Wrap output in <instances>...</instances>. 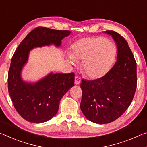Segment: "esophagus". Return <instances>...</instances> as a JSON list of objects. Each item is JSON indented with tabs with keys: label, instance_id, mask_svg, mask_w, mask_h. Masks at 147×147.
Wrapping results in <instances>:
<instances>
[{
	"label": "esophagus",
	"instance_id": "34e87169",
	"mask_svg": "<svg viewBox=\"0 0 147 147\" xmlns=\"http://www.w3.org/2000/svg\"><path fill=\"white\" fill-rule=\"evenodd\" d=\"M80 82H81L80 78L78 77V76H75V77H74V84H75L76 85H78L80 83Z\"/></svg>",
	"mask_w": 147,
	"mask_h": 147
}]
</instances>
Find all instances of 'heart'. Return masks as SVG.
I'll return each instance as SVG.
<instances>
[{
    "mask_svg": "<svg viewBox=\"0 0 147 147\" xmlns=\"http://www.w3.org/2000/svg\"><path fill=\"white\" fill-rule=\"evenodd\" d=\"M116 53L115 46L104 37H88L74 43L71 53L65 55V60L73 66L76 65V61L83 60V73L90 78L97 79L109 71Z\"/></svg>",
    "mask_w": 147,
    "mask_h": 147,
    "instance_id": "b5f03b06",
    "label": "heart"
}]
</instances>
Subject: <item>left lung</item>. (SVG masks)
<instances>
[{
	"label": "left lung",
	"instance_id": "obj_1",
	"mask_svg": "<svg viewBox=\"0 0 147 147\" xmlns=\"http://www.w3.org/2000/svg\"><path fill=\"white\" fill-rule=\"evenodd\" d=\"M117 46V60L109 72L94 80L82 79L80 109L91 122L111 123L124 114L134 99L137 87V64L124 37L113 31L104 32Z\"/></svg>",
	"mask_w": 147,
	"mask_h": 147
}]
</instances>
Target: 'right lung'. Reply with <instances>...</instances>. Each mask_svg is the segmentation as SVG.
<instances>
[{"instance_id":"obj_1","label":"right lung","mask_w":147,"mask_h":147,"mask_svg":"<svg viewBox=\"0 0 147 147\" xmlns=\"http://www.w3.org/2000/svg\"><path fill=\"white\" fill-rule=\"evenodd\" d=\"M71 33L69 31L36 27L16 50L8 71V92L16 110L28 122L38 124L52 118L57 113L60 100L74 82L73 73L54 74L53 72L36 82L23 80L22 72L29 53L37 47L50 45L60 47L61 40Z\"/></svg>"}]
</instances>
